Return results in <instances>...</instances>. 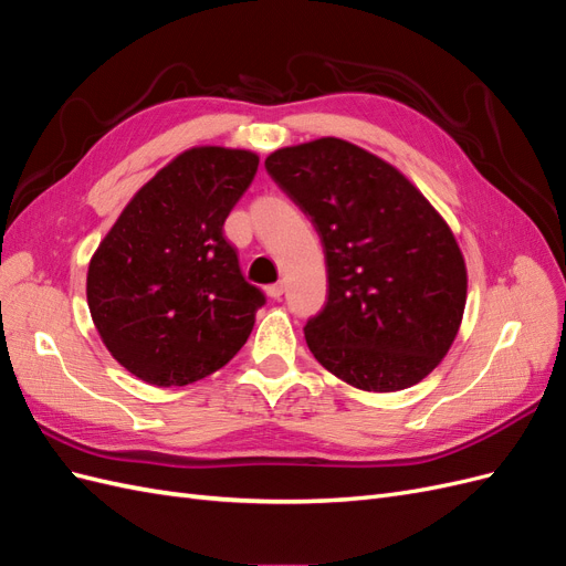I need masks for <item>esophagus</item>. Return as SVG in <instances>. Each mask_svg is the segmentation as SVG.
<instances>
[{
    "mask_svg": "<svg viewBox=\"0 0 566 566\" xmlns=\"http://www.w3.org/2000/svg\"><path fill=\"white\" fill-rule=\"evenodd\" d=\"M283 293H285V283H283V281H279V283H273V285L266 287V295H269L271 300H281Z\"/></svg>",
    "mask_w": 566,
    "mask_h": 566,
    "instance_id": "34e87169",
    "label": "esophagus"
}]
</instances>
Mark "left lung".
Wrapping results in <instances>:
<instances>
[{"mask_svg": "<svg viewBox=\"0 0 566 566\" xmlns=\"http://www.w3.org/2000/svg\"><path fill=\"white\" fill-rule=\"evenodd\" d=\"M264 167L323 245L328 297L304 325L316 361L366 391L420 382L465 312V260L447 221L397 167L333 136Z\"/></svg>", "mask_w": 566, "mask_h": 566, "instance_id": "obj_1", "label": "left lung"}]
</instances>
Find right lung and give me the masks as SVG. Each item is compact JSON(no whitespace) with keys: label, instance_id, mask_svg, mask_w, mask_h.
<instances>
[{"label":"right lung","instance_id":"obj_1","mask_svg":"<svg viewBox=\"0 0 566 566\" xmlns=\"http://www.w3.org/2000/svg\"><path fill=\"white\" fill-rule=\"evenodd\" d=\"M250 150L200 146L136 193L94 252L87 302L119 366L184 387L227 366L266 297L250 285L224 221L256 175Z\"/></svg>","mask_w":566,"mask_h":566}]
</instances>
